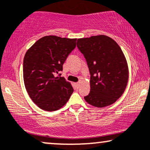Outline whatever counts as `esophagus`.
<instances>
[{"mask_svg": "<svg viewBox=\"0 0 150 150\" xmlns=\"http://www.w3.org/2000/svg\"><path fill=\"white\" fill-rule=\"evenodd\" d=\"M80 82H76V83H75V87L77 88V89H78L79 86H80Z\"/></svg>", "mask_w": 150, "mask_h": 150, "instance_id": "34e87169", "label": "esophagus"}]
</instances>
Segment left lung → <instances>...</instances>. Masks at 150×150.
<instances>
[{"mask_svg":"<svg viewBox=\"0 0 150 150\" xmlns=\"http://www.w3.org/2000/svg\"><path fill=\"white\" fill-rule=\"evenodd\" d=\"M77 45L91 75L90 92L84 100L96 108L113 104L124 93L129 80V67L122 49L104 35L79 38Z\"/></svg>","mask_w":150,"mask_h":150,"instance_id":"left-lung-1","label":"left lung"}]
</instances>
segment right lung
I'll list each match as a JSON object with an SVG mask.
<instances>
[{"label":"right lung","instance_id":"right-lung-1","mask_svg":"<svg viewBox=\"0 0 150 150\" xmlns=\"http://www.w3.org/2000/svg\"><path fill=\"white\" fill-rule=\"evenodd\" d=\"M77 38L47 35L37 40L23 58V77L30 99L45 111H56L66 105L73 92L70 82L55 77L62 71L68 56L76 47Z\"/></svg>","mask_w":150,"mask_h":150}]
</instances>
